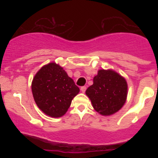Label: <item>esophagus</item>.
Listing matches in <instances>:
<instances>
[{
  "label": "esophagus",
  "instance_id": "obj_1",
  "mask_svg": "<svg viewBox=\"0 0 158 158\" xmlns=\"http://www.w3.org/2000/svg\"><path fill=\"white\" fill-rule=\"evenodd\" d=\"M81 91L82 93H85V92L86 91V86H82V87L81 88Z\"/></svg>",
  "mask_w": 158,
  "mask_h": 158
}]
</instances>
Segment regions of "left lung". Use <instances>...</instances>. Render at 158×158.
Returning a JSON list of instances; mask_svg holds the SVG:
<instances>
[{"label": "left lung", "mask_w": 158, "mask_h": 158, "mask_svg": "<svg viewBox=\"0 0 158 158\" xmlns=\"http://www.w3.org/2000/svg\"><path fill=\"white\" fill-rule=\"evenodd\" d=\"M127 89L126 79L119 73L113 69H100L85 94L95 111L108 116L119 111L126 103Z\"/></svg>", "instance_id": "8db88e82"}]
</instances>
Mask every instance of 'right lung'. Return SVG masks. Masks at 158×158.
Returning a JSON list of instances; mask_svg holds the SVG:
<instances>
[{"label":"right lung","instance_id":"1","mask_svg":"<svg viewBox=\"0 0 158 158\" xmlns=\"http://www.w3.org/2000/svg\"><path fill=\"white\" fill-rule=\"evenodd\" d=\"M35 102L44 114L52 118L63 116L80 89L62 66L55 62L43 65L31 82Z\"/></svg>","mask_w":158,"mask_h":158}]
</instances>
